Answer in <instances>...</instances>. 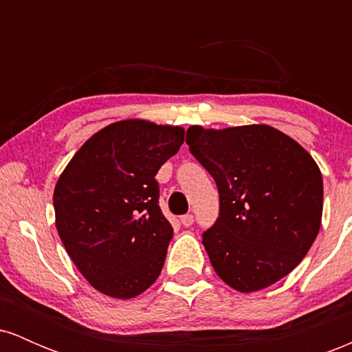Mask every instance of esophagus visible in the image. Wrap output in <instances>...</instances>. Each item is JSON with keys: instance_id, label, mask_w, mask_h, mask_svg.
Returning a JSON list of instances; mask_svg holds the SVG:
<instances>
[{"instance_id": "esophagus-1", "label": "esophagus", "mask_w": 352, "mask_h": 352, "mask_svg": "<svg viewBox=\"0 0 352 352\" xmlns=\"http://www.w3.org/2000/svg\"><path fill=\"white\" fill-rule=\"evenodd\" d=\"M180 223L184 225V227H190V225L193 223V215H190V213H187V215L180 217Z\"/></svg>"}]
</instances>
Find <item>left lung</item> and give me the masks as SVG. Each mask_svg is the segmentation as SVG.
Here are the masks:
<instances>
[{"instance_id":"1","label":"left lung","mask_w":352,"mask_h":352,"mask_svg":"<svg viewBox=\"0 0 352 352\" xmlns=\"http://www.w3.org/2000/svg\"><path fill=\"white\" fill-rule=\"evenodd\" d=\"M187 144L220 193V217L201 235L218 276L253 293L292 273L321 227L322 175L309 152L266 124L192 125Z\"/></svg>"}]
</instances>
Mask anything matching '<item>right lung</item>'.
I'll use <instances>...</instances> for the list:
<instances>
[{
  "instance_id": "right-lung-1",
  "label": "right lung",
  "mask_w": 352,
  "mask_h": 352,
  "mask_svg": "<svg viewBox=\"0 0 352 352\" xmlns=\"http://www.w3.org/2000/svg\"><path fill=\"white\" fill-rule=\"evenodd\" d=\"M185 129L117 120L89 137L54 187L56 228L89 285L131 300L159 278L173 230L159 207V168Z\"/></svg>"
}]
</instances>
